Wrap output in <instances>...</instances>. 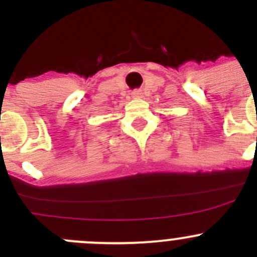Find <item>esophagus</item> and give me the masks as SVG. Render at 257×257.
Returning a JSON list of instances; mask_svg holds the SVG:
<instances>
[{
    "instance_id": "obj_1",
    "label": "esophagus",
    "mask_w": 257,
    "mask_h": 257,
    "mask_svg": "<svg viewBox=\"0 0 257 257\" xmlns=\"http://www.w3.org/2000/svg\"><path fill=\"white\" fill-rule=\"evenodd\" d=\"M132 95H133V97H136V98H139V97H142V92H141V90H134V92L132 93Z\"/></svg>"
}]
</instances>
